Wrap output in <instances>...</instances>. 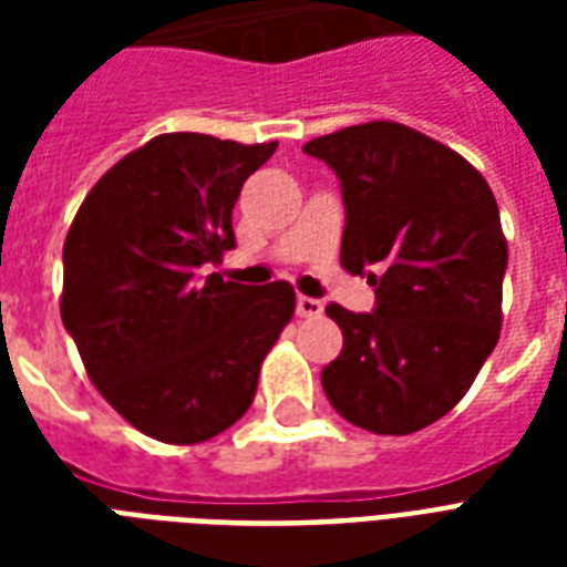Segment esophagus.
<instances>
[{"label": "esophagus", "mask_w": 567, "mask_h": 567, "mask_svg": "<svg viewBox=\"0 0 567 567\" xmlns=\"http://www.w3.org/2000/svg\"><path fill=\"white\" fill-rule=\"evenodd\" d=\"M297 315L300 318H320L323 315V302L315 300V297H300L297 300Z\"/></svg>", "instance_id": "obj_1"}]
</instances>
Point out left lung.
I'll return each instance as SVG.
<instances>
[{
  "mask_svg": "<svg viewBox=\"0 0 567 567\" xmlns=\"http://www.w3.org/2000/svg\"><path fill=\"white\" fill-rule=\"evenodd\" d=\"M302 153L341 179V267L377 288V311L327 306L344 350L320 382L344 421L377 435L430 426L467 394L503 327L509 247L488 182L417 128L371 120Z\"/></svg>",
  "mask_w": 567,
  "mask_h": 567,
  "instance_id": "left-lung-1",
  "label": "left lung"
}]
</instances>
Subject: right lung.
I'll return each instance as SVG.
<instances>
[{
	"instance_id": "1",
	"label": "right lung",
	"mask_w": 567,
	"mask_h": 567,
	"mask_svg": "<svg viewBox=\"0 0 567 567\" xmlns=\"http://www.w3.org/2000/svg\"><path fill=\"white\" fill-rule=\"evenodd\" d=\"M274 150L158 135L93 185L66 231L61 320L96 391L150 439L188 447L240 421L291 323V282L199 274L235 247L231 208Z\"/></svg>"
}]
</instances>
